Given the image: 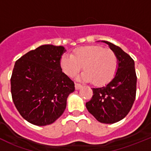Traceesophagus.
<instances>
[{"label":"esophagus","mask_w":151,"mask_h":151,"mask_svg":"<svg viewBox=\"0 0 151 151\" xmlns=\"http://www.w3.org/2000/svg\"><path fill=\"white\" fill-rule=\"evenodd\" d=\"M83 87V85L81 84H79V83H75V89L76 90H79Z\"/></svg>","instance_id":"34e87169"}]
</instances>
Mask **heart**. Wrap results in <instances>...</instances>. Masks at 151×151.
<instances>
[{
	"label": "heart",
	"instance_id": "heart-1",
	"mask_svg": "<svg viewBox=\"0 0 151 151\" xmlns=\"http://www.w3.org/2000/svg\"><path fill=\"white\" fill-rule=\"evenodd\" d=\"M115 53L101 46H85L77 48L72 55L63 54L60 59L62 71L70 77H74L82 68L85 71L79 79L102 85L109 83L118 69Z\"/></svg>",
	"mask_w": 151,
	"mask_h": 151
}]
</instances>
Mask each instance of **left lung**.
<instances>
[{
    "mask_svg": "<svg viewBox=\"0 0 151 151\" xmlns=\"http://www.w3.org/2000/svg\"><path fill=\"white\" fill-rule=\"evenodd\" d=\"M102 42L116 55L118 69L114 78L106 86L92 88L93 94L86 103V108L100 123H115L128 115L136 98L134 61L121 47L109 42Z\"/></svg>",
    "mask_w": 151,
    "mask_h": 151,
    "instance_id": "left-lung-1",
    "label": "left lung"
}]
</instances>
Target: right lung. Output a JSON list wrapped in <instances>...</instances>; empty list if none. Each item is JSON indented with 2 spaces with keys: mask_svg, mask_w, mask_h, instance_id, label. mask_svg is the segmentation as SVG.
Returning a JSON list of instances; mask_svg holds the SVG:
<instances>
[{
  "mask_svg": "<svg viewBox=\"0 0 151 151\" xmlns=\"http://www.w3.org/2000/svg\"><path fill=\"white\" fill-rule=\"evenodd\" d=\"M66 50L45 45L16 61L11 77L13 102L22 118L36 126H47L60 118L74 83L62 71L60 59Z\"/></svg>",
  "mask_w": 151,
  "mask_h": 151,
  "instance_id": "right-lung-1",
  "label": "right lung"
}]
</instances>
